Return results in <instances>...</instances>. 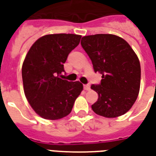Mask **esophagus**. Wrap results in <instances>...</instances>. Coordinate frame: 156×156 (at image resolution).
Instances as JSON below:
<instances>
[{
	"label": "esophagus",
	"mask_w": 156,
	"mask_h": 156,
	"mask_svg": "<svg viewBox=\"0 0 156 156\" xmlns=\"http://www.w3.org/2000/svg\"><path fill=\"white\" fill-rule=\"evenodd\" d=\"M83 88H84L86 91H88V90H90V86L89 85H83Z\"/></svg>",
	"instance_id": "esophagus-1"
}]
</instances>
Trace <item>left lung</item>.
<instances>
[{"instance_id": "left-lung-1", "label": "left lung", "mask_w": 156, "mask_h": 156, "mask_svg": "<svg viewBox=\"0 0 156 156\" xmlns=\"http://www.w3.org/2000/svg\"><path fill=\"white\" fill-rule=\"evenodd\" d=\"M81 45L91 59L101 83L92 84L98 94L92 105L95 114L106 118L124 115L137 99L140 86V64L127 41L112 34L85 36Z\"/></svg>"}]
</instances>
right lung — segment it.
<instances>
[{
	"mask_svg": "<svg viewBox=\"0 0 156 156\" xmlns=\"http://www.w3.org/2000/svg\"><path fill=\"white\" fill-rule=\"evenodd\" d=\"M76 34H50L41 37L29 49L22 68L26 98L41 118L59 119L72 111L81 94L80 82L61 78L68 54L80 42Z\"/></svg>",
	"mask_w": 156,
	"mask_h": 156,
	"instance_id": "obj_1",
	"label": "right lung"
}]
</instances>
